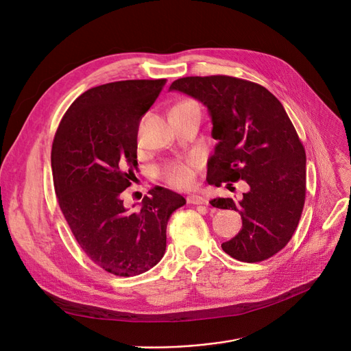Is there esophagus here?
Returning <instances> with one entry per match:
<instances>
[{
	"mask_svg": "<svg viewBox=\"0 0 351 351\" xmlns=\"http://www.w3.org/2000/svg\"><path fill=\"white\" fill-rule=\"evenodd\" d=\"M188 204L191 205H208V199L200 195H191L188 196Z\"/></svg>",
	"mask_w": 351,
	"mask_h": 351,
	"instance_id": "34e87169",
	"label": "esophagus"
}]
</instances>
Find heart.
Returning a JSON list of instances; mask_svg holds the SVG:
<instances>
[{"mask_svg":"<svg viewBox=\"0 0 351 351\" xmlns=\"http://www.w3.org/2000/svg\"><path fill=\"white\" fill-rule=\"evenodd\" d=\"M163 179L175 188H189L195 180V169L192 163H172L162 172Z\"/></svg>","mask_w":351,"mask_h":351,"instance_id":"1","label":"heart"}]
</instances>
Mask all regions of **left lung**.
<instances>
[{"mask_svg": "<svg viewBox=\"0 0 351 351\" xmlns=\"http://www.w3.org/2000/svg\"><path fill=\"white\" fill-rule=\"evenodd\" d=\"M169 90L208 108L217 141L208 183L249 185L241 200H212V206L242 216V229L222 249L241 262L269 259L291 239L306 196V152L283 105L265 86L226 75L180 78Z\"/></svg>", "mask_w": 351, "mask_h": 351, "instance_id": "left-lung-1", "label": "left lung"}]
</instances>
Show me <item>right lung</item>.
I'll return each mask as SVG.
<instances>
[{
  "label": "right lung",
  "instance_id": "1",
  "mask_svg": "<svg viewBox=\"0 0 351 351\" xmlns=\"http://www.w3.org/2000/svg\"><path fill=\"white\" fill-rule=\"evenodd\" d=\"M165 84L132 80L90 88L68 108L53 138L60 208L89 259L117 276H136L160 262L169 217L186 204L160 186L136 209L121 199L138 165L139 122Z\"/></svg>",
  "mask_w": 351,
  "mask_h": 351
}]
</instances>
